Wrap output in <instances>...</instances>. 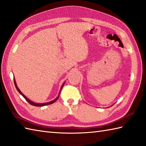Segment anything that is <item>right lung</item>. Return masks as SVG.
<instances>
[{
  "label": "right lung",
  "mask_w": 146,
  "mask_h": 146,
  "mask_svg": "<svg viewBox=\"0 0 146 146\" xmlns=\"http://www.w3.org/2000/svg\"><path fill=\"white\" fill-rule=\"evenodd\" d=\"M14 84H15V86H16V88L17 89V91L19 92V93L22 95V96L25 98V99L27 101V102L30 104V105H33V106H45V105H50V104H52V103H53L54 102H55L56 100H57V99L58 98H59V96H60V93H59V94H58V97L56 98H55V99L54 100H53V101H52V102H48V103H43V104H38V103H34V102H31V100H29L28 98H26L25 95H24L22 93H21V91L20 90H19V89L17 88V85H16V81H15V79H14ZM64 83L63 84V85H62V88H63V86H64ZM61 88V89H62Z\"/></svg>",
  "instance_id": "add662e5"
}]
</instances>
